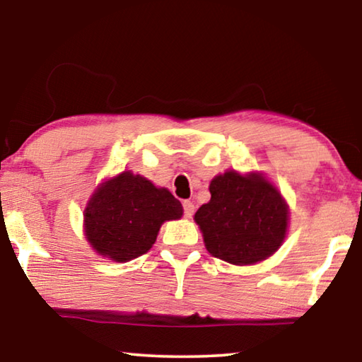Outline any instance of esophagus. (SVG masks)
<instances>
[{"mask_svg":"<svg viewBox=\"0 0 362 362\" xmlns=\"http://www.w3.org/2000/svg\"><path fill=\"white\" fill-rule=\"evenodd\" d=\"M182 207H185V217H192V214H194V204H192L191 201H185L182 202Z\"/></svg>","mask_w":362,"mask_h":362,"instance_id":"esophagus-1","label":"esophagus"}]
</instances>
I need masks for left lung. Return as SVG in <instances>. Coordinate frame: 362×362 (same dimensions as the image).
Returning <instances> with one entry per match:
<instances>
[{
	"instance_id": "left-lung-1",
	"label": "left lung",
	"mask_w": 362,
	"mask_h": 362,
	"mask_svg": "<svg viewBox=\"0 0 362 362\" xmlns=\"http://www.w3.org/2000/svg\"><path fill=\"white\" fill-rule=\"evenodd\" d=\"M211 201L194 214L207 252L232 265H254L285 242L290 207L264 173L227 170L212 177Z\"/></svg>"
}]
</instances>
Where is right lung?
Listing matches in <instances>:
<instances>
[{
    "instance_id": "obj_1",
    "label": "right lung",
    "mask_w": 362,
    "mask_h": 362,
    "mask_svg": "<svg viewBox=\"0 0 362 362\" xmlns=\"http://www.w3.org/2000/svg\"><path fill=\"white\" fill-rule=\"evenodd\" d=\"M182 217L181 202L130 170L103 180L83 209V234L98 255L118 264L146 254L163 222Z\"/></svg>"
}]
</instances>
